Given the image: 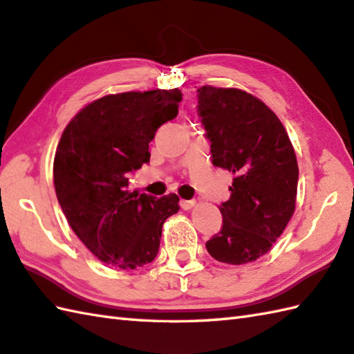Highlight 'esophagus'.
Wrapping results in <instances>:
<instances>
[{"mask_svg": "<svg viewBox=\"0 0 354 354\" xmlns=\"http://www.w3.org/2000/svg\"><path fill=\"white\" fill-rule=\"evenodd\" d=\"M181 209H184V210H189V209H192L193 205L196 204V201H193V199H190V201H187V199H181Z\"/></svg>", "mask_w": 354, "mask_h": 354, "instance_id": "obj_1", "label": "esophagus"}]
</instances>
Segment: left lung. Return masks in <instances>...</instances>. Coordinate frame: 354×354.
<instances>
[{"label":"left lung","mask_w":354,"mask_h":354,"mask_svg":"<svg viewBox=\"0 0 354 354\" xmlns=\"http://www.w3.org/2000/svg\"><path fill=\"white\" fill-rule=\"evenodd\" d=\"M198 112L213 165L234 175L230 198L219 205L223 227L207 252L224 264H247L270 252L293 216L295 149L273 110L244 90L199 87Z\"/></svg>","instance_id":"left-lung-1"}]
</instances>
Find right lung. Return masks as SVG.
Returning <instances> with one entry per match:
<instances>
[{"instance_id": "1", "label": "right lung", "mask_w": 354, "mask_h": 354, "mask_svg": "<svg viewBox=\"0 0 354 354\" xmlns=\"http://www.w3.org/2000/svg\"><path fill=\"white\" fill-rule=\"evenodd\" d=\"M181 100L179 88L106 95L62 131L55 192L76 236L104 264L135 270L153 261L162 224L179 210L175 193L130 192L129 175L150 161L149 142L176 118Z\"/></svg>"}]
</instances>
